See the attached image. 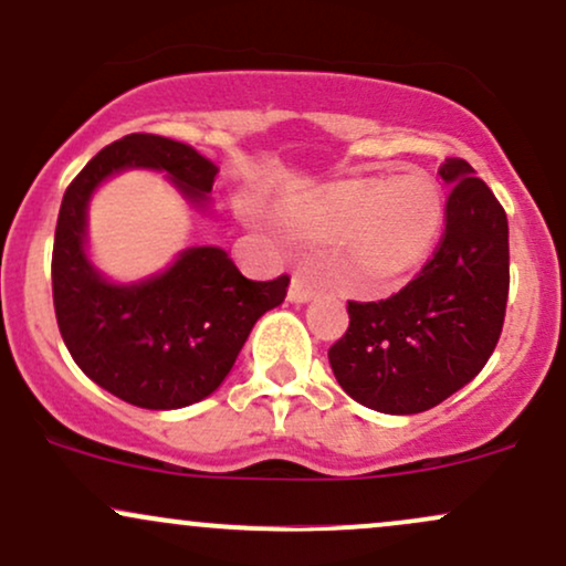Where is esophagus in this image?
<instances>
[{
	"mask_svg": "<svg viewBox=\"0 0 566 566\" xmlns=\"http://www.w3.org/2000/svg\"><path fill=\"white\" fill-rule=\"evenodd\" d=\"M317 294V285L313 283V277H310V272H294V281H291V289H289V300L291 302H310L313 296Z\"/></svg>",
	"mask_w": 566,
	"mask_h": 566,
	"instance_id": "1",
	"label": "esophagus"
}]
</instances>
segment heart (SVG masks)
Wrapping results in <instances>:
<instances>
[{"label": "heart", "mask_w": 566, "mask_h": 566, "mask_svg": "<svg viewBox=\"0 0 566 566\" xmlns=\"http://www.w3.org/2000/svg\"><path fill=\"white\" fill-rule=\"evenodd\" d=\"M313 238H347L358 251L353 289L390 294L424 262L443 227V195L422 174L334 187L291 211Z\"/></svg>", "instance_id": "b5f03b06"}]
</instances>
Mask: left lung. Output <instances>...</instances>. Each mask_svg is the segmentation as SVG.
<instances>
[{
	"label": "left lung",
	"mask_w": 566,
	"mask_h": 566,
	"mask_svg": "<svg viewBox=\"0 0 566 566\" xmlns=\"http://www.w3.org/2000/svg\"><path fill=\"white\" fill-rule=\"evenodd\" d=\"M443 234L398 294L347 302L350 326L328 350L347 396L385 415L447 401L484 368L505 323L511 256L503 206L473 168L447 157Z\"/></svg>",
	"instance_id": "8db88e82"
}]
</instances>
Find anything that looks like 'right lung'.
Returning <instances> with one entry per match:
<instances>
[{
    "label": "right lung",
    "mask_w": 566,
    "mask_h": 566,
    "mask_svg": "<svg viewBox=\"0 0 566 566\" xmlns=\"http://www.w3.org/2000/svg\"><path fill=\"white\" fill-rule=\"evenodd\" d=\"M123 168H160L192 202L213 189L216 165L192 146L130 133L98 151L63 195L53 243L61 336L93 382L142 409H181L224 382L253 323L285 300L291 277L249 281L221 249H189L163 275L112 285L85 256L93 189Z\"/></svg>",
    "instance_id": "obj_1"
}]
</instances>
